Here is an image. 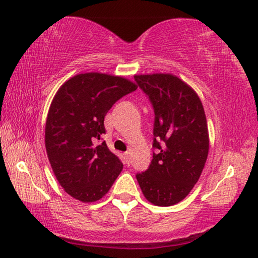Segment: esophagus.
<instances>
[{
	"label": "esophagus",
	"mask_w": 258,
	"mask_h": 258,
	"mask_svg": "<svg viewBox=\"0 0 258 258\" xmlns=\"http://www.w3.org/2000/svg\"><path fill=\"white\" fill-rule=\"evenodd\" d=\"M123 156H124L125 163L129 164V162H130V151H125V153L123 154Z\"/></svg>",
	"instance_id": "34e87169"
}]
</instances>
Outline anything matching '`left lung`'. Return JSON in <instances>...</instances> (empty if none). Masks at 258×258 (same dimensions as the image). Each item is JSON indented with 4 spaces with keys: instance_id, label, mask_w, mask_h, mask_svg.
Returning a JSON list of instances; mask_svg holds the SVG:
<instances>
[{
    "instance_id": "1",
    "label": "left lung",
    "mask_w": 258,
    "mask_h": 258,
    "mask_svg": "<svg viewBox=\"0 0 258 258\" xmlns=\"http://www.w3.org/2000/svg\"><path fill=\"white\" fill-rule=\"evenodd\" d=\"M135 81L154 109L153 160L137 172L146 199L155 206L178 203L190 192L209 151L207 118L197 94L170 74L137 75Z\"/></svg>"
}]
</instances>
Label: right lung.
Returning a JSON list of instances; mask_svg holds the SVG:
<instances>
[{
	"label": "right lung",
	"instance_id": "right-lung-1",
	"mask_svg": "<svg viewBox=\"0 0 258 258\" xmlns=\"http://www.w3.org/2000/svg\"><path fill=\"white\" fill-rule=\"evenodd\" d=\"M137 89L136 84L107 74H80L56 93L45 123V149L57 181L82 202H95L111 188L123 164L107 147L104 116Z\"/></svg>",
	"mask_w": 258,
	"mask_h": 258
}]
</instances>
